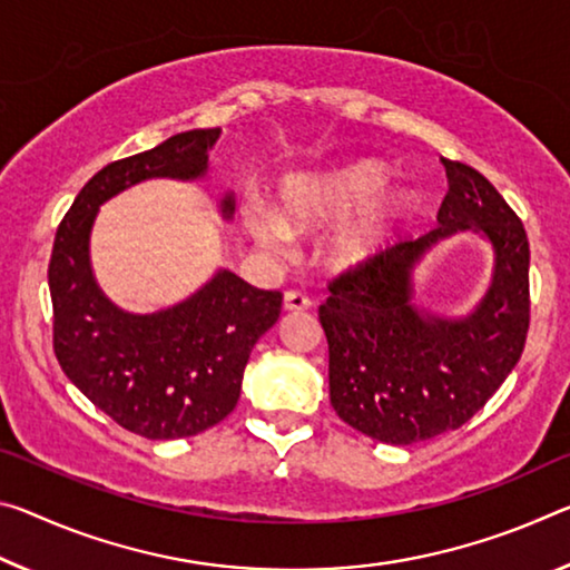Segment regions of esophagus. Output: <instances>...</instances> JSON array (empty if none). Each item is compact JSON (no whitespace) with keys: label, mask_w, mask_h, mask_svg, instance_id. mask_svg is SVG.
Returning a JSON list of instances; mask_svg holds the SVG:
<instances>
[{"label":"esophagus","mask_w":570,"mask_h":570,"mask_svg":"<svg viewBox=\"0 0 570 570\" xmlns=\"http://www.w3.org/2000/svg\"><path fill=\"white\" fill-rule=\"evenodd\" d=\"M309 306H312L309 296L302 294V292H286L284 294V309L286 312H304V309H309Z\"/></svg>","instance_id":"34e87169"}]
</instances>
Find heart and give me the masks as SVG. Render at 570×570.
Returning a JSON list of instances; mask_svg holds the SVG:
<instances>
[{
    "mask_svg": "<svg viewBox=\"0 0 570 570\" xmlns=\"http://www.w3.org/2000/svg\"><path fill=\"white\" fill-rule=\"evenodd\" d=\"M387 169L375 159H350L299 171L278 185L274 215L250 210L248 236L268 253L288 248V233H309L337 220L324 238V256L340 271H357L381 256L409 213V193L383 187Z\"/></svg>",
    "mask_w": 570,
    "mask_h": 570,
    "instance_id": "b5f03b06",
    "label": "heart"
}]
</instances>
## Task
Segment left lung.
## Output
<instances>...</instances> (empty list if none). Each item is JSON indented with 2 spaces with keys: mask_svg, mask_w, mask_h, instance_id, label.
I'll use <instances>...</instances> for the list:
<instances>
[{
  "mask_svg": "<svg viewBox=\"0 0 570 570\" xmlns=\"http://www.w3.org/2000/svg\"><path fill=\"white\" fill-rule=\"evenodd\" d=\"M449 193L436 230L342 276L320 306L330 345V401L352 429L383 444L429 441L466 423L518 365L530 322L525 228L480 171L441 157ZM472 232L493 253L485 292L466 313L414 296L433 247Z\"/></svg>",
  "mask_w": 570,
  "mask_h": 570,
  "instance_id": "obj_1",
  "label": "left lung"
}]
</instances>
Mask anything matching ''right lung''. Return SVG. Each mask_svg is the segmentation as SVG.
I'll list each match as a JSON object with an SVG mask.
<instances>
[{
	"instance_id": "1",
	"label": "right lung",
	"mask_w": 570,
	"mask_h": 570,
	"mask_svg": "<svg viewBox=\"0 0 570 570\" xmlns=\"http://www.w3.org/2000/svg\"><path fill=\"white\" fill-rule=\"evenodd\" d=\"M220 129H193L94 175L56 233L48 268L52 345L68 381L126 431L169 441L220 423L240 399L243 370L261 334L282 314V294L218 268L207 282L157 312H129L108 296L90 264L98 210L149 179L203 183ZM233 220L236 193L215 200Z\"/></svg>"
}]
</instances>
